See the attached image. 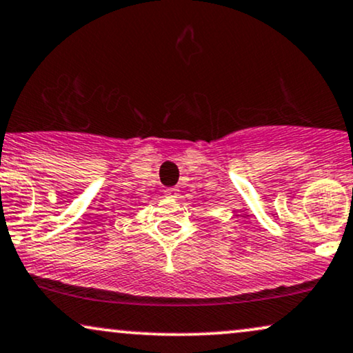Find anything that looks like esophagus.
I'll return each instance as SVG.
<instances>
[{
	"label": "esophagus",
	"instance_id": "obj_1",
	"mask_svg": "<svg viewBox=\"0 0 353 353\" xmlns=\"http://www.w3.org/2000/svg\"><path fill=\"white\" fill-rule=\"evenodd\" d=\"M164 194H166L168 199H177V195H179V189H177V187H169V189L164 190Z\"/></svg>",
	"mask_w": 353,
	"mask_h": 353
}]
</instances>
